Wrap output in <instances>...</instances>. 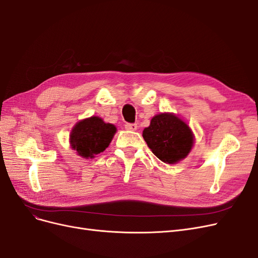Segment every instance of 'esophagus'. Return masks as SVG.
<instances>
[{
	"mask_svg": "<svg viewBox=\"0 0 258 258\" xmlns=\"http://www.w3.org/2000/svg\"><path fill=\"white\" fill-rule=\"evenodd\" d=\"M124 128L130 131H136L138 129V124L137 123H126L124 124Z\"/></svg>",
	"mask_w": 258,
	"mask_h": 258,
	"instance_id": "34e87169",
	"label": "esophagus"
}]
</instances>
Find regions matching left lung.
I'll use <instances>...</instances> for the list:
<instances>
[{"instance_id":"obj_1","label":"left lung","mask_w":258,"mask_h":258,"mask_svg":"<svg viewBox=\"0 0 258 258\" xmlns=\"http://www.w3.org/2000/svg\"><path fill=\"white\" fill-rule=\"evenodd\" d=\"M143 138L156 157L171 165L184 159L194 145L188 124L172 113L154 116L143 130Z\"/></svg>"}]
</instances>
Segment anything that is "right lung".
Instances as JSON below:
<instances>
[{"label":"right lung","instance_id":"right-lung-1","mask_svg":"<svg viewBox=\"0 0 258 258\" xmlns=\"http://www.w3.org/2000/svg\"><path fill=\"white\" fill-rule=\"evenodd\" d=\"M116 127L104 122L98 116H92L77 122L70 135V143L77 155L83 158H93L110 145Z\"/></svg>","mask_w":258,"mask_h":258}]
</instances>
